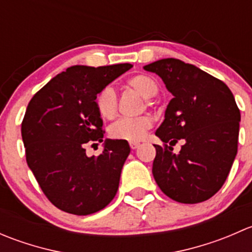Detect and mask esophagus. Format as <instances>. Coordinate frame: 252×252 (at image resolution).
Returning <instances> with one entry per match:
<instances>
[{
  "label": "esophagus",
  "instance_id": "1",
  "mask_svg": "<svg viewBox=\"0 0 252 252\" xmlns=\"http://www.w3.org/2000/svg\"><path fill=\"white\" fill-rule=\"evenodd\" d=\"M140 146V144H139V142H130V147L133 150H135V149H138V147Z\"/></svg>",
  "mask_w": 252,
  "mask_h": 252
}]
</instances>
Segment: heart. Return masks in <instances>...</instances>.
I'll return each mask as SVG.
<instances>
[{"label": "heart", "instance_id": "1", "mask_svg": "<svg viewBox=\"0 0 252 252\" xmlns=\"http://www.w3.org/2000/svg\"><path fill=\"white\" fill-rule=\"evenodd\" d=\"M126 86L138 93L145 98H151L158 93V85L151 77L139 74L126 81ZM147 105H151V101L146 100ZM95 105L97 112L103 118L111 119L117 114V94L112 86H105L97 93L95 97ZM152 126V118L149 114L135 117V118H121L108 129L111 138L117 140L140 141L146 131Z\"/></svg>", "mask_w": 252, "mask_h": 252}]
</instances>
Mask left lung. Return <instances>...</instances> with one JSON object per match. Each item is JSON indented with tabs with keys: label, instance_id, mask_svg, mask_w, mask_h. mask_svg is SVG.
I'll return each mask as SVG.
<instances>
[{
	"label": "left lung",
	"instance_id": "8db88e82",
	"mask_svg": "<svg viewBox=\"0 0 252 252\" xmlns=\"http://www.w3.org/2000/svg\"><path fill=\"white\" fill-rule=\"evenodd\" d=\"M172 93L156 135L152 174L159 189L182 204H199L224 184L238 152L240 111L232 91L220 79L175 58L145 65ZM183 140L179 154L172 146ZM169 143V145H167Z\"/></svg>",
	"mask_w": 252,
	"mask_h": 252
}]
</instances>
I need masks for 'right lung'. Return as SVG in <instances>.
Returning <instances> with one entry per match:
<instances>
[{
    "label": "right lung",
    "mask_w": 252,
    "mask_h": 252,
    "mask_svg": "<svg viewBox=\"0 0 252 252\" xmlns=\"http://www.w3.org/2000/svg\"><path fill=\"white\" fill-rule=\"evenodd\" d=\"M131 67L73 65L51 79L28 105L22 122L27 163L45 196L64 212L91 215L116 196L129 144L106 140L97 157H89L85 146L103 141L96 95Z\"/></svg>",
    "instance_id": "right-lung-1"
}]
</instances>
